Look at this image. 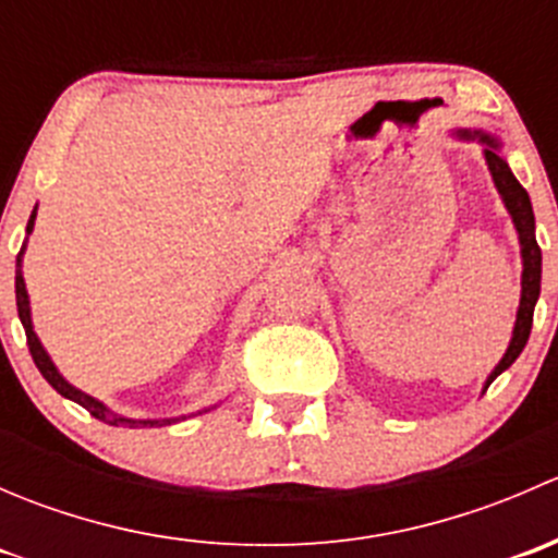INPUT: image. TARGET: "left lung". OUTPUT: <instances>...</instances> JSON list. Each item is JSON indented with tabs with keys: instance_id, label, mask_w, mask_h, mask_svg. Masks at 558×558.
Listing matches in <instances>:
<instances>
[{
	"instance_id": "8db88e82",
	"label": "left lung",
	"mask_w": 558,
	"mask_h": 558,
	"mask_svg": "<svg viewBox=\"0 0 558 558\" xmlns=\"http://www.w3.org/2000/svg\"><path fill=\"white\" fill-rule=\"evenodd\" d=\"M451 137L464 140V143H477L483 145V159H486L488 172H492L494 185H497L499 196L505 202V210L513 218V227L519 232V245H521V302L519 313H515V326L513 337H510V345L505 351V356L499 359L497 367L492 369V375L483 384V391L497 380V375H502L515 359L521 356L523 345L529 340V331H532V315L534 305L539 300V275H543V253H539L537 238H534V213L532 202H529L526 189L515 180V174L510 172L508 159L502 156V140L492 132H483V129H451Z\"/></svg>"
}]
</instances>
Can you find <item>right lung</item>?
Wrapping results in <instances>:
<instances>
[{"label": "right lung", "instance_id": "right-lung-1", "mask_svg": "<svg viewBox=\"0 0 558 558\" xmlns=\"http://www.w3.org/2000/svg\"><path fill=\"white\" fill-rule=\"evenodd\" d=\"M35 218H37V207L32 210L29 216V223H26V240L24 245H21V253L19 258H15V305H19V318L21 324H24L26 329V342H29V351H32V359H35L37 369L43 373V378L48 380L50 386L56 388V391L61 393L64 399H72V402H77L81 408H86L88 413L94 415V418L105 421V424L110 426H129V429H148V426H170V424H178V421H185L189 415H174V418H129V415H121L116 413V410L107 408L105 402H99L97 397H92V393L81 391V388H75L70 384V380L64 378V375L59 373V367L53 364V359L48 356V351L43 348V342H39L37 331H35V324H32V305H29V291H26V280H24V251H26V243H29V234L35 232ZM210 408L199 410V413H207ZM194 415V413H191Z\"/></svg>", "mask_w": 558, "mask_h": 558}]
</instances>
